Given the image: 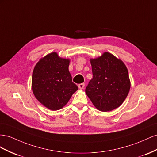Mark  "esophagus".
Here are the masks:
<instances>
[{"mask_svg": "<svg viewBox=\"0 0 157 157\" xmlns=\"http://www.w3.org/2000/svg\"><path fill=\"white\" fill-rule=\"evenodd\" d=\"M84 87H85V83H80V84L78 85V87L80 89H83L84 88Z\"/></svg>", "mask_w": 157, "mask_h": 157, "instance_id": "esophagus-1", "label": "esophagus"}]
</instances>
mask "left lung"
<instances>
[{"label": "left lung", "instance_id": "obj_1", "mask_svg": "<svg viewBox=\"0 0 157 157\" xmlns=\"http://www.w3.org/2000/svg\"><path fill=\"white\" fill-rule=\"evenodd\" d=\"M90 62L93 77L86 89V95L98 110L109 112L118 108L131 87L126 66L109 52L91 59Z\"/></svg>", "mask_w": 157, "mask_h": 157}]
</instances>
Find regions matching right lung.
<instances>
[{
  "mask_svg": "<svg viewBox=\"0 0 157 157\" xmlns=\"http://www.w3.org/2000/svg\"><path fill=\"white\" fill-rule=\"evenodd\" d=\"M70 62L52 52L41 58L34 67L33 93L40 103L51 110L63 108L78 89L68 70Z\"/></svg>",
  "mask_w": 157,
  "mask_h": 157,
  "instance_id": "add662e5",
  "label": "right lung"
}]
</instances>
